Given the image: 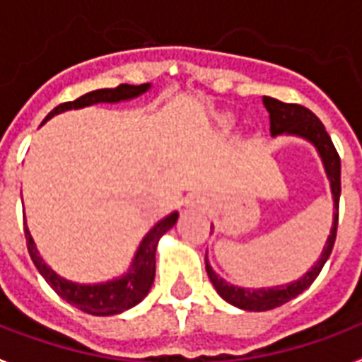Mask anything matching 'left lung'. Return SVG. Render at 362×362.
Returning <instances> with one entry per match:
<instances>
[{"instance_id": "obj_1", "label": "left lung", "mask_w": 362, "mask_h": 362, "mask_svg": "<svg viewBox=\"0 0 362 362\" xmlns=\"http://www.w3.org/2000/svg\"><path fill=\"white\" fill-rule=\"evenodd\" d=\"M264 106L269 112V123H272L269 131H272L273 136L283 134V132L285 134H296V136L310 140L311 144L315 146L322 163H325L328 180H330L336 212L332 230H330V235L327 239V247L322 250L319 262L303 277H300L291 285H281L275 286V288H239V286H233L220 279L216 273L212 272V267L209 266V262L205 258L206 273H209V277H211L212 285H214L218 294L224 298L226 302H230L231 305L247 311H267L273 310V308H279L283 303L291 302L292 298H296L298 294H302L317 279V275L321 273L322 266L327 264L328 256L334 248L336 231H338V205H340L341 192L340 156H338L332 140L328 136V132L325 131V125L321 123V119L313 112H310L308 107L300 106V104H286V102L275 100L272 96H264Z\"/></svg>"}]
</instances>
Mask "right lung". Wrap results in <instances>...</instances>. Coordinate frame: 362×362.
<instances>
[{"label":"right lung","instance_id":"right-lung-1","mask_svg":"<svg viewBox=\"0 0 362 362\" xmlns=\"http://www.w3.org/2000/svg\"><path fill=\"white\" fill-rule=\"evenodd\" d=\"M148 89H150L148 83H144V85H127V83H123V85L115 87V89L93 90V93L79 96L74 102L59 104L51 114L47 115L45 121L51 119L52 115L60 114V112L71 110V107H85L90 106V104H98V102L129 100V98L142 95ZM176 218H178V212H173L167 218H163L161 222L156 224V228L150 230V233L142 239L136 250V256L132 260L131 272L123 275L121 279L102 283V285H76L71 281L59 277L37 256V250H35L34 241H32V235H30L26 224H24V237H26L28 252H30L32 262L40 269L43 279L51 285L52 291L57 292L62 300H66L71 305H76L77 310L90 313V315H115V313H121V311L131 310L132 305L142 302L146 294L150 292L151 285H153V277H156L157 243H159L165 231H169L176 224Z\"/></svg>","mask_w":362,"mask_h":362}]
</instances>
